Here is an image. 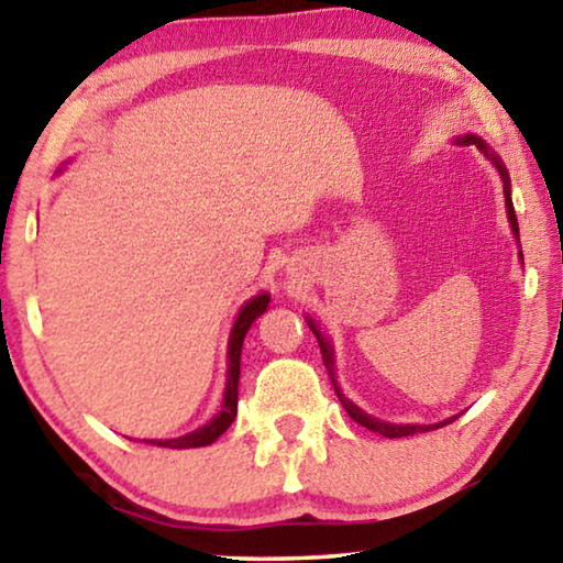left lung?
<instances>
[{
    "label": "left lung",
    "mask_w": 563,
    "mask_h": 563,
    "mask_svg": "<svg viewBox=\"0 0 563 563\" xmlns=\"http://www.w3.org/2000/svg\"><path fill=\"white\" fill-rule=\"evenodd\" d=\"M456 141H460V144H466V146H470V144H476V148H479L482 154L487 156V158L492 161V164L499 168V176H501V180H504V203H507V216H509L511 231H514V235H517V241H519V223H517V213H514V203H511V186H509V174H507V168H504V164L499 161V156H494V151H489V146L484 144V141H482L479 136H472V133H466V136L456 139ZM519 247H521V245H519ZM519 258L523 261L521 251H519ZM308 325H310V330H312V332H316L318 345H320V352H322V362H325V367H328V373H330L332 385H335V393H338V397H340V405L345 407V412H347L352 419H355L357 424L367 427V430H373V432H379L383 437H389V440H397V437H409V434H417V432L440 430V427L450 424V422H454L456 417H460V415H454V417L444 419V422H437V424H389V422H383V419H377V417H373V415L362 412V409H360L355 402H350V399L340 393V387H338V383H335V360H332V347H330V342L320 335L318 325H316V322H312L310 318H308Z\"/></svg>",
    "instance_id": "obj_1"
}]
</instances>
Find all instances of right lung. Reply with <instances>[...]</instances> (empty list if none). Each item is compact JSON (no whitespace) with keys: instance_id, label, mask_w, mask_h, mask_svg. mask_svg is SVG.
Segmentation results:
<instances>
[{"instance_id":"add662e5","label":"right lung","mask_w":563,"mask_h":563,"mask_svg":"<svg viewBox=\"0 0 563 563\" xmlns=\"http://www.w3.org/2000/svg\"><path fill=\"white\" fill-rule=\"evenodd\" d=\"M271 295L261 292L255 295L253 300H247L241 312H238L235 325L231 330V340H228V383H225V395H223V407L211 422L198 427L196 432H188L184 437H176V440H146L148 444L156 446H168V450H190V446H206L213 444L218 437H221L228 427L233 424L235 412H238V377H241V350L245 332L251 330L253 320L261 318L265 308H268Z\"/></svg>"}]
</instances>
